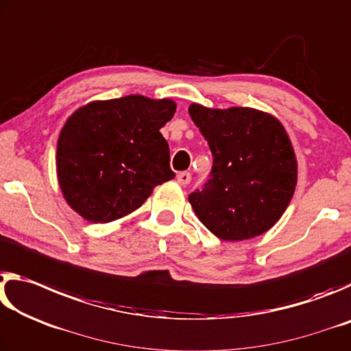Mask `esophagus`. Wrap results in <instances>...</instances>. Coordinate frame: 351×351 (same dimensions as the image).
Returning <instances> with one entry per match:
<instances>
[{
    "label": "esophagus",
    "mask_w": 351,
    "mask_h": 351,
    "mask_svg": "<svg viewBox=\"0 0 351 351\" xmlns=\"http://www.w3.org/2000/svg\"><path fill=\"white\" fill-rule=\"evenodd\" d=\"M177 182L180 183V185H183V186H186L189 182H191V174H189V172H180L179 176H177Z\"/></svg>",
    "instance_id": "34e87169"
}]
</instances>
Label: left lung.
I'll list each match as a JSON object with an SVG mask.
<instances>
[{
  "mask_svg": "<svg viewBox=\"0 0 351 351\" xmlns=\"http://www.w3.org/2000/svg\"><path fill=\"white\" fill-rule=\"evenodd\" d=\"M188 110L213 155L210 179L188 197L194 213L219 239L260 237L277 223L295 191L297 160L285 128L249 107L191 104Z\"/></svg>",
  "mask_w": 351,
  "mask_h": 351,
  "instance_id": "8db88e82",
  "label": "left lung"
}]
</instances>
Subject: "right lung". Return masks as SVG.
<instances>
[{
  "mask_svg": "<svg viewBox=\"0 0 351 351\" xmlns=\"http://www.w3.org/2000/svg\"><path fill=\"white\" fill-rule=\"evenodd\" d=\"M174 113V101L140 95L77 108L57 141V177L68 205L90 222H112L174 179L160 134Z\"/></svg>",
  "mask_w": 351,
  "mask_h": 351,
  "instance_id": "obj_1",
  "label": "right lung"
}]
</instances>
